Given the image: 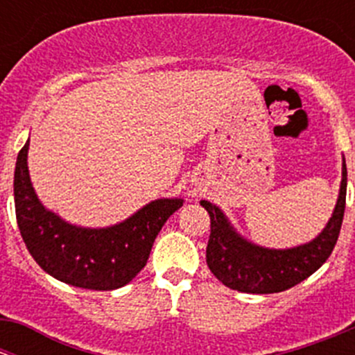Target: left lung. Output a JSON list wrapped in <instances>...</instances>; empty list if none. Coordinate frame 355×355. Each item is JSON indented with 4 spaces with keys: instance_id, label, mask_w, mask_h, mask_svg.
<instances>
[{
    "instance_id": "obj_1",
    "label": "left lung",
    "mask_w": 355,
    "mask_h": 355,
    "mask_svg": "<svg viewBox=\"0 0 355 355\" xmlns=\"http://www.w3.org/2000/svg\"><path fill=\"white\" fill-rule=\"evenodd\" d=\"M345 194L347 166L342 156L338 199L327 227L311 242L290 249H270L247 241L216 204L200 200V206L211 218V235L206 249L211 273L228 288L245 293H277L300 284L330 257L342 228Z\"/></svg>"
}]
</instances>
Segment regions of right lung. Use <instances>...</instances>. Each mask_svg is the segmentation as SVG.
Listing matches in <instances>:
<instances>
[{"label":"right lung","instance_id":"right-lung-1","mask_svg":"<svg viewBox=\"0 0 355 355\" xmlns=\"http://www.w3.org/2000/svg\"><path fill=\"white\" fill-rule=\"evenodd\" d=\"M27 155L28 141L17 157L13 196L17 223L35 263L56 280L80 288L114 290L132 282L148 263L156 235L184 199L151 200L111 227H78L39 200L28 175Z\"/></svg>","mask_w":355,"mask_h":355}]
</instances>
